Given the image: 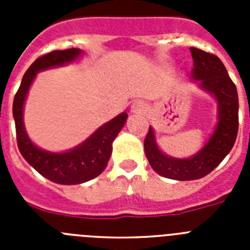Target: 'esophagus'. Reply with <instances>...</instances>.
Listing matches in <instances>:
<instances>
[{
  "label": "esophagus",
  "mask_w": 250,
  "mask_h": 250,
  "mask_svg": "<svg viewBox=\"0 0 250 250\" xmlns=\"http://www.w3.org/2000/svg\"><path fill=\"white\" fill-rule=\"evenodd\" d=\"M146 110V105H145L143 101H136L131 105V111L134 114H141V112H144Z\"/></svg>",
  "instance_id": "obj_1"
}]
</instances>
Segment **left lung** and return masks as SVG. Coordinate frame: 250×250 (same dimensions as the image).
I'll use <instances>...</instances> for the list:
<instances>
[{"mask_svg": "<svg viewBox=\"0 0 250 250\" xmlns=\"http://www.w3.org/2000/svg\"><path fill=\"white\" fill-rule=\"evenodd\" d=\"M190 52L194 61L191 79L218 103V124L213 135L195 155L187 159L173 158L161 151L151 126L144 140L145 155L152 169L161 176L182 182L204 178L213 171L233 147L239 126L237 87L225 66L213 54L196 47H190Z\"/></svg>", "mask_w": 250, "mask_h": 250, "instance_id": "1", "label": "left lung"}]
</instances>
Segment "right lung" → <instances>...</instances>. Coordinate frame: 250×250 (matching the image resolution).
Segmentation results:
<instances>
[{
    "mask_svg": "<svg viewBox=\"0 0 250 250\" xmlns=\"http://www.w3.org/2000/svg\"><path fill=\"white\" fill-rule=\"evenodd\" d=\"M81 52L80 48H68L52 51L39 57L25 72L13 99L12 112L21 155L41 175L57 184H81L100 175L111 155L112 141L123 129L127 118L126 112H121L109 123L104 124L80 145L65 152L46 151L30 140L23 124V105L37 72L72 62L81 56Z\"/></svg>",
    "mask_w": 250,
    "mask_h": 250,
    "instance_id": "add662e5",
    "label": "right lung"
}]
</instances>
